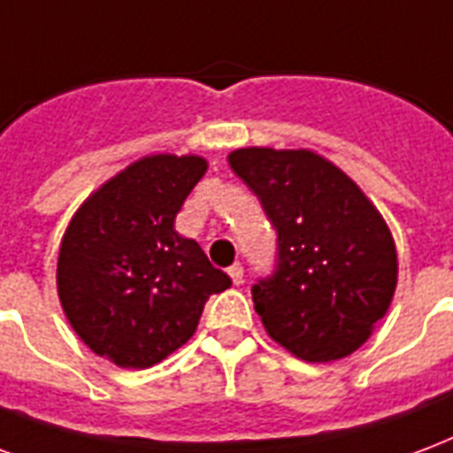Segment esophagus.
<instances>
[{"mask_svg":"<svg viewBox=\"0 0 453 453\" xmlns=\"http://www.w3.org/2000/svg\"><path fill=\"white\" fill-rule=\"evenodd\" d=\"M229 277L236 287L243 285V265H241V263H234V265L229 267Z\"/></svg>","mask_w":453,"mask_h":453,"instance_id":"34e87169","label":"esophagus"}]
</instances>
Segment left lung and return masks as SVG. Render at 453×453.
Listing matches in <instances>:
<instances>
[{
    "label": "left lung",
    "instance_id": "obj_1",
    "mask_svg": "<svg viewBox=\"0 0 453 453\" xmlns=\"http://www.w3.org/2000/svg\"><path fill=\"white\" fill-rule=\"evenodd\" d=\"M229 166L277 231V265L253 285L270 338L306 362L348 357L391 306L398 258L384 217L309 150L249 147Z\"/></svg>",
    "mask_w": 453,
    "mask_h": 453
}]
</instances>
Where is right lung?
<instances>
[{"instance_id":"right-lung-1","label":"right lung","mask_w":453,"mask_h":453,"mask_svg":"<svg viewBox=\"0 0 453 453\" xmlns=\"http://www.w3.org/2000/svg\"><path fill=\"white\" fill-rule=\"evenodd\" d=\"M203 157L154 154L98 188L72 217L58 258L67 321L96 355L147 369L193 338L204 302L231 280L183 239L176 214Z\"/></svg>"}]
</instances>
